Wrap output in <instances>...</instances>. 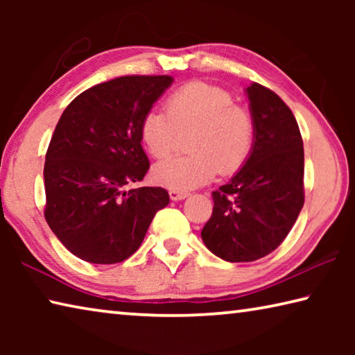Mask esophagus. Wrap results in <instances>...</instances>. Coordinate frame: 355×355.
I'll use <instances>...</instances> for the list:
<instances>
[{"mask_svg":"<svg viewBox=\"0 0 355 355\" xmlns=\"http://www.w3.org/2000/svg\"><path fill=\"white\" fill-rule=\"evenodd\" d=\"M169 196H171V199L173 202H177V200H184L189 194H188V192H183V191H169Z\"/></svg>","mask_w":355,"mask_h":355,"instance_id":"34e87169","label":"esophagus"}]
</instances>
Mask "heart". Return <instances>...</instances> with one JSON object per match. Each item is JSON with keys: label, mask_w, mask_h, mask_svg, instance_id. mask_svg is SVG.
I'll return each mask as SVG.
<instances>
[{"label": "heart", "mask_w": 355, "mask_h": 355, "mask_svg": "<svg viewBox=\"0 0 355 355\" xmlns=\"http://www.w3.org/2000/svg\"><path fill=\"white\" fill-rule=\"evenodd\" d=\"M192 130L188 150L153 167V180L171 191H189L208 183L216 172L241 167L254 146L255 123L245 107L233 103L225 89L191 81L166 100V111L153 107L141 120V141L155 158H166L178 133Z\"/></svg>", "instance_id": "b5f03b06"}]
</instances>
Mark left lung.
Returning a JSON list of instances; mask_svg holds the SVG:
<instances>
[{"mask_svg": "<svg viewBox=\"0 0 355 355\" xmlns=\"http://www.w3.org/2000/svg\"><path fill=\"white\" fill-rule=\"evenodd\" d=\"M255 123L250 153L230 182L213 192L202 239L230 263L255 261L282 244L304 207V144L296 119L271 89H245Z\"/></svg>", "mask_w": 355, "mask_h": 355, "instance_id": "1", "label": "left lung"}]
</instances>
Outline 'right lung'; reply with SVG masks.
Wrapping results in <instances>:
<instances>
[{
  "label": "right lung",
  "mask_w": 355,
  "mask_h": 355,
  "mask_svg": "<svg viewBox=\"0 0 355 355\" xmlns=\"http://www.w3.org/2000/svg\"><path fill=\"white\" fill-rule=\"evenodd\" d=\"M172 83L169 75L120 76L78 95L59 119L45 156V219L81 260H127L169 203L163 188H127L150 167L141 120Z\"/></svg>",
  "instance_id": "add662e5"
}]
</instances>
